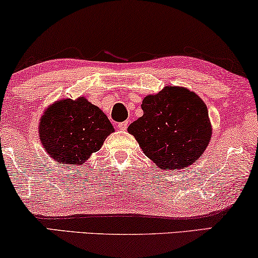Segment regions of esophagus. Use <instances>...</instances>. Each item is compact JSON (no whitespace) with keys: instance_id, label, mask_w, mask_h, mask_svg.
<instances>
[{"instance_id":"obj_1","label":"esophagus","mask_w":258,"mask_h":258,"mask_svg":"<svg viewBox=\"0 0 258 258\" xmlns=\"http://www.w3.org/2000/svg\"><path fill=\"white\" fill-rule=\"evenodd\" d=\"M126 128H128V122L118 123V129L119 130H123V132H124V130H126Z\"/></svg>"}]
</instances>
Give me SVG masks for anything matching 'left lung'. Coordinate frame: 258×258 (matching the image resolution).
I'll use <instances>...</instances> for the list:
<instances>
[{"instance_id":"left-lung-1","label":"left lung","mask_w":258,"mask_h":258,"mask_svg":"<svg viewBox=\"0 0 258 258\" xmlns=\"http://www.w3.org/2000/svg\"><path fill=\"white\" fill-rule=\"evenodd\" d=\"M143 115L128 126L142 152L163 170H179L196 162L212 136L209 111L196 92L167 85L146 96Z\"/></svg>"}]
</instances>
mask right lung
<instances>
[{"label": "right lung", "mask_w": 258, "mask_h": 258, "mask_svg": "<svg viewBox=\"0 0 258 258\" xmlns=\"http://www.w3.org/2000/svg\"><path fill=\"white\" fill-rule=\"evenodd\" d=\"M113 132L105 113L85 97L56 100L39 122L40 142L61 165H84Z\"/></svg>", "instance_id": "add662e5"}]
</instances>
